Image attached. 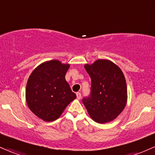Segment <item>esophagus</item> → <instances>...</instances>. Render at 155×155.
Returning <instances> with one entry per match:
<instances>
[{"label": "esophagus", "instance_id": "obj_1", "mask_svg": "<svg viewBox=\"0 0 155 155\" xmlns=\"http://www.w3.org/2000/svg\"><path fill=\"white\" fill-rule=\"evenodd\" d=\"M76 97H77V99H80L81 97V95L80 93H76Z\"/></svg>", "mask_w": 155, "mask_h": 155}]
</instances>
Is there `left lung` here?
<instances>
[{
  "label": "left lung",
  "instance_id": "8db88e82",
  "mask_svg": "<svg viewBox=\"0 0 155 155\" xmlns=\"http://www.w3.org/2000/svg\"><path fill=\"white\" fill-rule=\"evenodd\" d=\"M91 78V93L82 102L94 121H113L121 113L127 102V87L123 72L108 59H98L84 64Z\"/></svg>",
  "mask_w": 155,
  "mask_h": 155
}]
</instances>
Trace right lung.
Segmentation results:
<instances>
[{"instance_id":"add662e5","label":"right lung","mask_w":155,"mask_h":155,"mask_svg":"<svg viewBox=\"0 0 155 155\" xmlns=\"http://www.w3.org/2000/svg\"><path fill=\"white\" fill-rule=\"evenodd\" d=\"M70 64L46 61L32 71L25 88V100L31 111L45 121H54L76 98L65 74Z\"/></svg>"}]
</instances>
